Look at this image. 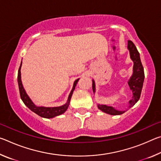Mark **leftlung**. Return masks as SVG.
<instances>
[{
  "label": "left lung",
  "mask_w": 161,
  "mask_h": 161,
  "mask_svg": "<svg viewBox=\"0 0 161 161\" xmlns=\"http://www.w3.org/2000/svg\"><path fill=\"white\" fill-rule=\"evenodd\" d=\"M128 50H129L130 59L133 62V75L130 77V80L128 81V84L130 87V89L132 92V99L129 102V108H131L135 103L140 99L141 91H142L143 84L144 81V70L143 67L141 63L140 59V54L136 49L135 45L130 40L128 41ZM92 89L94 93L95 92V83L94 81L92 80ZM98 108L103 112L107 113L111 115H120L124 114L126 111H119L116 110L112 107L104 104H98Z\"/></svg>",
  "instance_id": "8db88e82"
}]
</instances>
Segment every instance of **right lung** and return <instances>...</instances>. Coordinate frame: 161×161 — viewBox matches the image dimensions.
<instances>
[{"instance_id": "1", "label": "right lung", "mask_w": 161, "mask_h": 161, "mask_svg": "<svg viewBox=\"0 0 161 161\" xmlns=\"http://www.w3.org/2000/svg\"><path fill=\"white\" fill-rule=\"evenodd\" d=\"M21 65H22V62H21L20 66L19 67V69H18V86H19V91H20V98L22 101L23 102V103H25L27 107H28L32 111H33L34 113L37 114L38 116L43 117V118L51 119V118H53V117H55L57 116L61 115V114H64L65 111H67L68 107H69L71 97L72 96L73 92L75 90V86L77 85V81H79V79H77V80H76L75 81L74 84H73L72 89L70 92L69 97H68L67 102L65 104L60 106V107H38V106H36L33 102H32V101L30 99L28 95L27 94L25 90L24 89V87L23 86V84H22V81H21V74H20Z\"/></svg>"}]
</instances>
